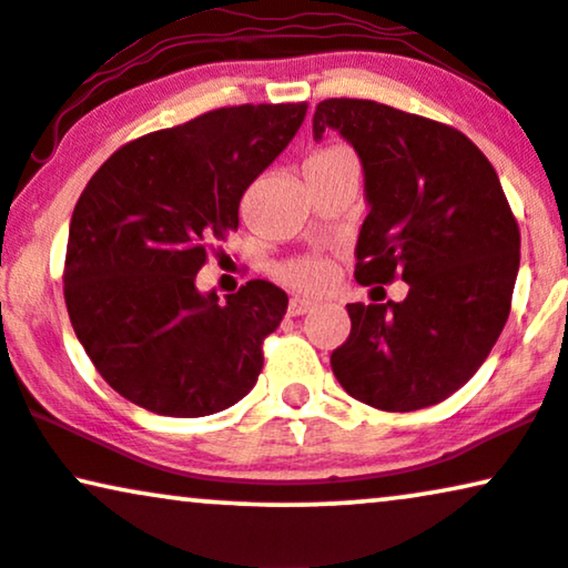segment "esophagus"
Listing matches in <instances>:
<instances>
[{"label": "esophagus", "mask_w": 568, "mask_h": 568, "mask_svg": "<svg viewBox=\"0 0 568 568\" xmlns=\"http://www.w3.org/2000/svg\"><path fill=\"white\" fill-rule=\"evenodd\" d=\"M312 308H314V301H308V298H293L291 306H288V314H291V317H301V314L312 312Z\"/></svg>", "instance_id": "34e87169"}]
</instances>
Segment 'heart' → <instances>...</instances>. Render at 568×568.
I'll use <instances>...</instances> for the list:
<instances>
[{
  "label": "heart",
  "mask_w": 568,
  "mask_h": 568,
  "mask_svg": "<svg viewBox=\"0 0 568 568\" xmlns=\"http://www.w3.org/2000/svg\"><path fill=\"white\" fill-rule=\"evenodd\" d=\"M348 156L351 154L343 146H325V149H320V152H314L312 156H308L306 168H308V164H329V162H337V160H348ZM283 277L288 280L293 288L306 291V293H320L327 285V264L320 262V260L291 262L288 267H285Z\"/></svg>",
  "instance_id": "obj_1"
}]
</instances>
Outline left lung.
<instances>
[{
    "label": "left lung",
    "instance_id": "1",
    "mask_svg": "<svg viewBox=\"0 0 568 568\" xmlns=\"http://www.w3.org/2000/svg\"><path fill=\"white\" fill-rule=\"evenodd\" d=\"M312 128L314 139L333 128L362 160L356 280L408 285L398 304L346 306L337 383L383 412L440 404L483 367L511 312L521 239L498 175L456 128L369 99H325Z\"/></svg>",
    "mask_w": 568,
    "mask_h": 568
}]
</instances>
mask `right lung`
<instances>
[{
  "instance_id": "obj_1",
  "label": "right lung",
  "mask_w": 568,
  "mask_h": 568,
  "mask_svg": "<svg viewBox=\"0 0 568 568\" xmlns=\"http://www.w3.org/2000/svg\"><path fill=\"white\" fill-rule=\"evenodd\" d=\"M304 118L306 102L222 106L125 143L93 172L70 220L64 304L93 367L131 404L191 419L256 385L288 296L248 280L220 301L196 272Z\"/></svg>"
}]
</instances>
